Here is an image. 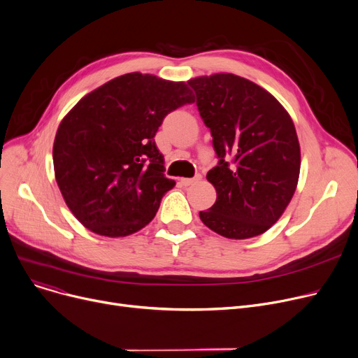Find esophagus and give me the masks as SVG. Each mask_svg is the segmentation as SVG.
<instances>
[{"mask_svg":"<svg viewBox=\"0 0 358 358\" xmlns=\"http://www.w3.org/2000/svg\"><path fill=\"white\" fill-rule=\"evenodd\" d=\"M201 180V176L200 174H197L196 177H193V178H181V182L184 184V185H192V184H196V182H199Z\"/></svg>","mask_w":358,"mask_h":358,"instance_id":"1","label":"esophagus"}]
</instances>
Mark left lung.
<instances>
[{"label":"left lung","mask_w":358,"mask_h":358,"mask_svg":"<svg viewBox=\"0 0 358 358\" xmlns=\"http://www.w3.org/2000/svg\"><path fill=\"white\" fill-rule=\"evenodd\" d=\"M189 84L219 158L206 176L216 203L200 219L216 234L247 239L264 234L290 203L300 171V146L289 113L268 91L234 73Z\"/></svg>","instance_id":"1"}]
</instances>
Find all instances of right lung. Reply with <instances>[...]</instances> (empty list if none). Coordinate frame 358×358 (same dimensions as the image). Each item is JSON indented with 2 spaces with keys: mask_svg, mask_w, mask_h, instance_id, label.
Masks as SVG:
<instances>
[{
  "mask_svg": "<svg viewBox=\"0 0 358 358\" xmlns=\"http://www.w3.org/2000/svg\"><path fill=\"white\" fill-rule=\"evenodd\" d=\"M194 103L184 83L131 72L77 103L53 143L56 182L69 210L94 234L116 238L152 220L166 192L155 134L169 113Z\"/></svg>",
  "mask_w": 358,
  "mask_h": 358,
  "instance_id": "obj_1",
  "label": "right lung"
}]
</instances>
